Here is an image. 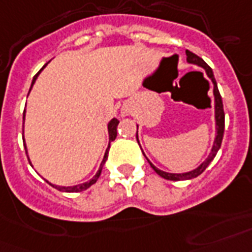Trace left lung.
Wrapping results in <instances>:
<instances>
[{
    "label": "left lung",
    "mask_w": 252,
    "mask_h": 252,
    "mask_svg": "<svg viewBox=\"0 0 252 252\" xmlns=\"http://www.w3.org/2000/svg\"><path fill=\"white\" fill-rule=\"evenodd\" d=\"M187 54V60H188L189 63H193V64H197V65H201V67L204 68L206 72V75L209 76V79L212 80V83H213V93H214V98H216V125H217V135H216V140H214V144H213V148H212V153L208 157L202 164L196 168L194 171H190V172H187V173H180V175H175V173H168V172H163L160 169H158L155 165H153L150 161V165L153 167V169L155 172L161 176L163 179H167V180H172V181H180V180H189V179H193V177H197L200 176L201 173L204 172L206 169V167L212 163V160L214 159V157L217 155L218 150L221 147V143H222V139H223V132H225V112H223V104H222V97L220 94V91H218V87H217V81L214 79V75H213V71H212V68L208 65V64L204 62V60L201 59L200 56H197L196 54H193L190 51H185ZM136 135H138V131H136ZM136 140H138V136H136Z\"/></svg>",
    "instance_id": "left-lung-1"
}]
</instances>
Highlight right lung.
<instances>
[{
	"label": "right lung",
	"mask_w": 252,
	"mask_h": 252,
	"mask_svg": "<svg viewBox=\"0 0 252 252\" xmlns=\"http://www.w3.org/2000/svg\"><path fill=\"white\" fill-rule=\"evenodd\" d=\"M39 73V72H38ZM38 73L35 75L34 80H32V84H34V81L36 80V76H38ZM23 120H25V112H23ZM118 124H120V121L117 120V118H113L110 122H109L108 125V128H109V140L110 142H113V140L116 139L117 136V126H118ZM110 147V146H109ZM109 147L108 150H106V153H105V157H104V160H102V163H101V165H99V169L98 172L95 173V176L92 179V180L87 181V183H84V184H80V185H76V187H58V185H52L54 188H56L58 190H60V192H69V193H76V192H83V190H85V189H88L91 185H93L97 181V179L99 177V175H101V171H102V167H104L105 161H106V159H108V154H109Z\"/></svg>",
	"instance_id": "right-lung-1"
}]
</instances>
